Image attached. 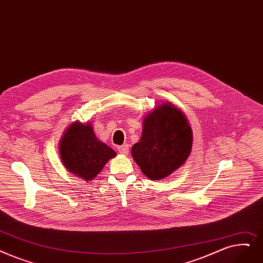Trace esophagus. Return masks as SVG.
<instances>
[{
    "mask_svg": "<svg viewBox=\"0 0 263 263\" xmlns=\"http://www.w3.org/2000/svg\"><path fill=\"white\" fill-rule=\"evenodd\" d=\"M118 152H119V154H121L123 156L128 155L129 154V145L128 144H123V145L119 146L118 147Z\"/></svg>",
    "mask_w": 263,
    "mask_h": 263,
    "instance_id": "esophagus-1",
    "label": "esophagus"
}]
</instances>
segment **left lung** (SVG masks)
Returning a JSON list of instances; mask_svg holds the SVG:
<instances>
[{
    "mask_svg": "<svg viewBox=\"0 0 263 263\" xmlns=\"http://www.w3.org/2000/svg\"><path fill=\"white\" fill-rule=\"evenodd\" d=\"M192 142L186 115L166 101L146 114L141 140L132 146L131 154L145 176L160 180L186 162Z\"/></svg>",
    "mask_w": 263,
    "mask_h": 263,
    "instance_id": "1",
    "label": "left lung"
}]
</instances>
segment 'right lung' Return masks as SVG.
<instances>
[{
	"label": "right lung",
	"instance_id": "right-lung-1",
	"mask_svg": "<svg viewBox=\"0 0 263 263\" xmlns=\"http://www.w3.org/2000/svg\"><path fill=\"white\" fill-rule=\"evenodd\" d=\"M62 164L68 172L86 181L92 180L116 153L98 140L90 121L76 120L65 129L59 143Z\"/></svg>",
	"mask_w": 263,
	"mask_h": 263
}]
</instances>
